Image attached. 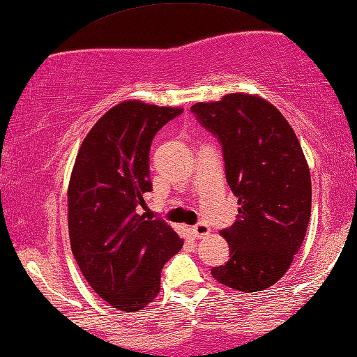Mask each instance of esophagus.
<instances>
[{
  "mask_svg": "<svg viewBox=\"0 0 357 357\" xmlns=\"http://www.w3.org/2000/svg\"><path fill=\"white\" fill-rule=\"evenodd\" d=\"M191 231H193L195 238L201 240V238H204V236L209 235L211 229H209V225L206 224V222H199V224H196L193 229H191Z\"/></svg>",
  "mask_w": 357,
  "mask_h": 357,
  "instance_id": "obj_1",
  "label": "esophagus"
}]
</instances>
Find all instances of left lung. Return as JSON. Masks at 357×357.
<instances>
[{"label": "left lung", "instance_id": "8db88e82", "mask_svg": "<svg viewBox=\"0 0 357 357\" xmlns=\"http://www.w3.org/2000/svg\"><path fill=\"white\" fill-rule=\"evenodd\" d=\"M191 112L224 149L227 183L238 215L220 230L230 259L211 273L238 291H261L285 275L306 236L311 217V174L290 123L264 98L229 93L196 102Z\"/></svg>", "mask_w": 357, "mask_h": 357}]
</instances>
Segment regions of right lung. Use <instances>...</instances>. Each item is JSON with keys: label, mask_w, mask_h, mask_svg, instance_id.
<instances>
[{"label": "right lung", "mask_w": 357, "mask_h": 357, "mask_svg": "<svg viewBox=\"0 0 357 357\" xmlns=\"http://www.w3.org/2000/svg\"><path fill=\"white\" fill-rule=\"evenodd\" d=\"M183 107L127 100L98 119L82 142L67 187L72 255L89 285L123 312L161 290V271L183 240L164 220L135 213L151 191L149 146Z\"/></svg>", "instance_id": "1"}]
</instances>
